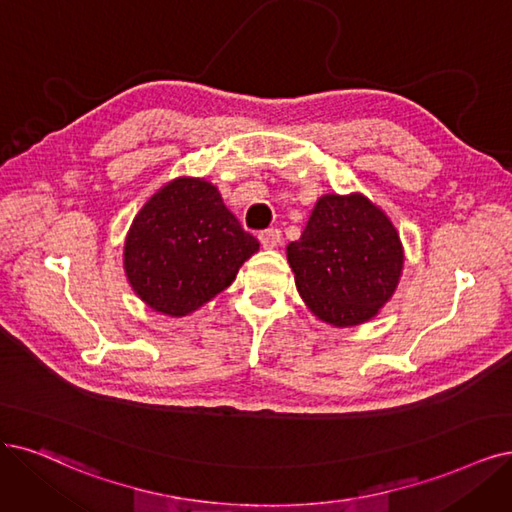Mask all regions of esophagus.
Returning a JSON list of instances; mask_svg holds the SVG:
<instances>
[{"label": "esophagus", "instance_id": "34e87169", "mask_svg": "<svg viewBox=\"0 0 512 512\" xmlns=\"http://www.w3.org/2000/svg\"><path fill=\"white\" fill-rule=\"evenodd\" d=\"M259 242L263 249H276V246L282 242V234L280 230H276V227H270V230H263L259 234Z\"/></svg>", "mask_w": 512, "mask_h": 512}]
</instances>
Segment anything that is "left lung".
Returning a JSON list of instances; mask_svg holds the SVG:
<instances>
[{
    "label": "left lung",
    "mask_w": 512,
    "mask_h": 512,
    "mask_svg": "<svg viewBox=\"0 0 512 512\" xmlns=\"http://www.w3.org/2000/svg\"><path fill=\"white\" fill-rule=\"evenodd\" d=\"M297 291L335 327L365 323L392 297L403 270L399 234L363 196H323L287 246Z\"/></svg>",
    "instance_id": "obj_1"
}]
</instances>
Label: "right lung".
Wrapping results in <instances>:
<instances>
[{"label": "right lung", "mask_w": 512, "mask_h": 512, "mask_svg": "<svg viewBox=\"0 0 512 512\" xmlns=\"http://www.w3.org/2000/svg\"><path fill=\"white\" fill-rule=\"evenodd\" d=\"M259 242L202 179L164 185L132 221L124 268L132 289L156 312L185 316L230 287Z\"/></svg>", "instance_id": "1"}]
</instances>
